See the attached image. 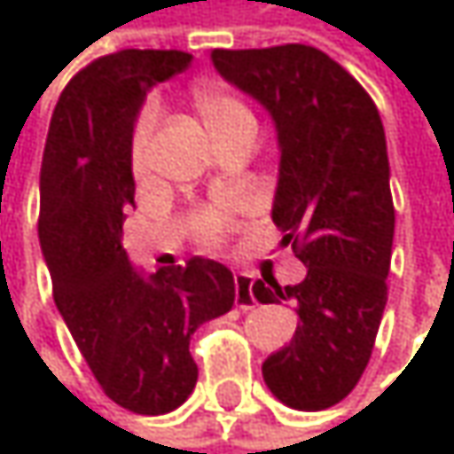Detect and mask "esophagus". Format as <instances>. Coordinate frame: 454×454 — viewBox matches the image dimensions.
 <instances>
[{
    "label": "esophagus",
    "instance_id": "obj_1",
    "mask_svg": "<svg viewBox=\"0 0 454 454\" xmlns=\"http://www.w3.org/2000/svg\"><path fill=\"white\" fill-rule=\"evenodd\" d=\"M252 278L249 276H236V281H233V286H236V308H241V310H252L254 305H257V300H254V294H252Z\"/></svg>",
    "mask_w": 454,
    "mask_h": 454
}]
</instances>
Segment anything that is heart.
<instances>
[{
    "mask_svg": "<svg viewBox=\"0 0 454 454\" xmlns=\"http://www.w3.org/2000/svg\"><path fill=\"white\" fill-rule=\"evenodd\" d=\"M194 107L202 118V123L207 126V131L213 134V138L218 141L221 137H226L228 131L252 123V113L247 110V105L231 94L228 89L218 86V83H202L194 89ZM154 129V107H144L134 129V141H131V165L134 170L141 173L146 168V149H149V137ZM200 233L205 239H218L226 231V221L218 215H205L200 221Z\"/></svg>",
    "mask_w": 454,
    "mask_h": 454,
    "instance_id": "heart-1",
    "label": "heart"
}]
</instances>
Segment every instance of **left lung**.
Instances as JSON below:
<instances>
[{"label": "left lung", "mask_w": 454, "mask_h": 454, "mask_svg": "<svg viewBox=\"0 0 454 454\" xmlns=\"http://www.w3.org/2000/svg\"><path fill=\"white\" fill-rule=\"evenodd\" d=\"M215 70L257 99L278 137L273 223L308 276L257 278L262 305L297 302V331L262 363L276 400L325 410L360 381L387 308L395 205L381 115L368 91L316 46L213 49Z\"/></svg>", "instance_id": "obj_1"}]
</instances>
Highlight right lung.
Returning <instances> with one entry per match:
<instances>
[{"mask_svg":"<svg viewBox=\"0 0 454 454\" xmlns=\"http://www.w3.org/2000/svg\"><path fill=\"white\" fill-rule=\"evenodd\" d=\"M189 65L192 54L176 49L94 59L59 94L42 160L39 241L54 305L105 395L138 415L186 403L200 373L192 333L236 302L233 273L215 260L144 276L123 249L141 102Z\"/></svg>","mask_w":454,"mask_h":454,"instance_id":"right-lung-1","label":"right lung"}]
</instances>
